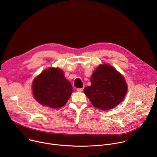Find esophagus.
Listing matches in <instances>:
<instances>
[{"label":"esophagus","mask_w":157,"mask_h":157,"mask_svg":"<svg viewBox=\"0 0 157 157\" xmlns=\"http://www.w3.org/2000/svg\"><path fill=\"white\" fill-rule=\"evenodd\" d=\"M76 89L78 92H81L83 91V88H77Z\"/></svg>","instance_id":"1"}]
</instances>
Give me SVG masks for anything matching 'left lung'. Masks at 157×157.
I'll return each instance as SVG.
<instances>
[{
  "mask_svg": "<svg viewBox=\"0 0 157 157\" xmlns=\"http://www.w3.org/2000/svg\"><path fill=\"white\" fill-rule=\"evenodd\" d=\"M91 85L84 92L92 105L103 110L111 109L124 99L127 86L122 75L109 64H101L93 72Z\"/></svg>",
  "mask_w": 157,
  "mask_h": 157,
  "instance_id": "1",
  "label": "left lung"
}]
</instances>
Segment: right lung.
Listing matches in <instances>:
<instances>
[{"label":"right lung","mask_w":157,"mask_h":157,"mask_svg":"<svg viewBox=\"0 0 157 157\" xmlns=\"http://www.w3.org/2000/svg\"><path fill=\"white\" fill-rule=\"evenodd\" d=\"M34 98L43 105L51 108L63 107L73 89L59 68H50L36 77L32 84Z\"/></svg>","instance_id":"obj_1"}]
</instances>
